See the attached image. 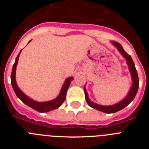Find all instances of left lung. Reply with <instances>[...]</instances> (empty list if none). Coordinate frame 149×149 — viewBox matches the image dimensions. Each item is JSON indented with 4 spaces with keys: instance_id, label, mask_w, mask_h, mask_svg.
<instances>
[{
    "instance_id": "left-lung-1",
    "label": "left lung",
    "mask_w": 149,
    "mask_h": 149,
    "mask_svg": "<svg viewBox=\"0 0 149 149\" xmlns=\"http://www.w3.org/2000/svg\"><path fill=\"white\" fill-rule=\"evenodd\" d=\"M113 45L115 47H116L117 49L119 50V51L122 54V56L125 57V59L126 60L127 62V64L129 67V70L131 72V77H132V81L133 84L131 86L130 91H129L128 94L126 96L125 98H124L122 101H121L119 103L113 105H110V106H103V105H99L98 104H95L93 101H91L89 100V97H88L87 92H86V89L84 88V93H85V98H86V102H87L88 104L93 107V108L95 109V110H98L99 111L104 112V113H113L116 112H118L119 110H121L122 109L125 108V107H127L129 104L131 103V101L134 100V97L136 95V93L138 91V88H139V78H138L137 75V72H136V69L135 68V65H134V63L133 61L131 56L129 54H127L126 53L125 50L123 49L122 46L119 44V42H112Z\"/></svg>"
}]
</instances>
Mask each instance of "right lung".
<instances>
[{
    "instance_id": "obj_1",
    "label": "right lung",
    "mask_w": 149,
    "mask_h": 149,
    "mask_svg": "<svg viewBox=\"0 0 149 149\" xmlns=\"http://www.w3.org/2000/svg\"><path fill=\"white\" fill-rule=\"evenodd\" d=\"M22 51L19 52L18 55L17 56L16 59H15V63L13 65V70H12L11 74V84L13 88V90L16 94L17 97H18L23 103L25 104L28 107L33 108V110H36L40 113H46V112L51 111V110H55V109L58 108L62 105V104L64 102L65 98H66V92L68 89V86L70 85L71 81L73 80V77H70L65 80L64 82L63 87H62L61 91H60V94L57 96V98L55 99L52 100V101H46V102H37V101H33V99L30 98L28 96L26 95L25 94H24L23 92L18 88V85L16 84V81H15V71H16V65L18 64V58H19V55H20Z\"/></svg>"
}]
</instances>
